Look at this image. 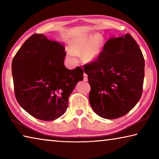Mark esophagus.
<instances>
[{"label": "esophagus", "mask_w": 159, "mask_h": 159, "mask_svg": "<svg viewBox=\"0 0 159 159\" xmlns=\"http://www.w3.org/2000/svg\"><path fill=\"white\" fill-rule=\"evenodd\" d=\"M83 80H84L85 81H88V75L85 74V73L83 74Z\"/></svg>", "instance_id": "obj_1"}]
</instances>
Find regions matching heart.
Here are the masks:
<instances>
[{
    "label": "heart",
    "mask_w": 159,
    "mask_h": 159,
    "mask_svg": "<svg viewBox=\"0 0 159 159\" xmlns=\"http://www.w3.org/2000/svg\"><path fill=\"white\" fill-rule=\"evenodd\" d=\"M104 39L98 34H83L72 41L66 57L70 61H76V55H81L83 60L93 61L97 60L102 51Z\"/></svg>",
    "instance_id": "1"
}]
</instances>
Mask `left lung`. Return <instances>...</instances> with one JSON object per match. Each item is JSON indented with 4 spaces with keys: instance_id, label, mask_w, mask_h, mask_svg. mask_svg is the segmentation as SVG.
I'll use <instances>...</instances> for the list:
<instances>
[{
    "instance_id": "1",
    "label": "left lung",
    "mask_w": 159,
    "mask_h": 159,
    "mask_svg": "<svg viewBox=\"0 0 159 159\" xmlns=\"http://www.w3.org/2000/svg\"><path fill=\"white\" fill-rule=\"evenodd\" d=\"M84 71L91 88V107L102 118L123 116L141 98L144 59L130 34L108 40L97 60L84 66Z\"/></svg>"
}]
</instances>
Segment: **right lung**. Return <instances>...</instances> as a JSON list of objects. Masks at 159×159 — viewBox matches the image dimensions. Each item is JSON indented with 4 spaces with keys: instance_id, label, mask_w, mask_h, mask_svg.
<instances>
[{
    "instance_id": "right-lung-1",
    "label": "right lung",
    "mask_w": 159,
    "mask_h": 159,
    "mask_svg": "<svg viewBox=\"0 0 159 159\" xmlns=\"http://www.w3.org/2000/svg\"><path fill=\"white\" fill-rule=\"evenodd\" d=\"M65 48L43 34H34L16 53L12 62L15 98L32 116L53 120L66 112L69 97L83 80L80 66H64Z\"/></svg>"
}]
</instances>
